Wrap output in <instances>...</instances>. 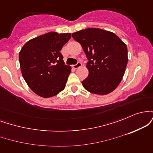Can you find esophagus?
Instances as JSON below:
<instances>
[{"label": "esophagus", "mask_w": 153, "mask_h": 153, "mask_svg": "<svg viewBox=\"0 0 153 153\" xmlns=\"http://www.w3.org/2000/svg\"><path fill=\"white\" fill-rule=\"evenodd\" d=\"M81 66H82V63L80 62H78V63H77V64L73 65V68H74V69H78V68H80V67H81Z\"/></svg>", "instance_id": "esophagus-1"}]
</instances>
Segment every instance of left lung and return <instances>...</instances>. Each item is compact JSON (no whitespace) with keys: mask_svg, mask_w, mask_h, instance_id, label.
I'll use <instances>...</instances> for the list:
<instances>
[{"mask_svg":"<svg viewBox=\"0 0 153 153\" xmlns=\"http://www.w3.org/2000/svg\"><path fill=\"white\" fill-rule=\"evenodd\" d=\"M72 36L81 45L88 60V76L82 81L84 88L98 95L115 90L125 73L127 45L114 33L97 28L78 31Z\"/></svg>","mask_w":153,"mask_h":153,"instance_id":"8db88e82","label":"left lung"}]
</instances>
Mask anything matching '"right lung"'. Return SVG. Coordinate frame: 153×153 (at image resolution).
Wrapping results in <instances>:
<instances>
[{"mask_svg": "<svg viewBox=\"0 0 153 153\" xmlns=\"http://www.w3.org/2000/svg\"><path fill=\"white\" fill-rule=\"evenodd\" d=\"M71 37V33L49 32L26 42L19 52L23 77L38 96L50 98L65 88L71 67L65 65L59 51Z\"/></svg>", "mask_w": 153, "mask_h": 153, "instance_id": "add662e5", "label": "right lung"}]
</instances>
